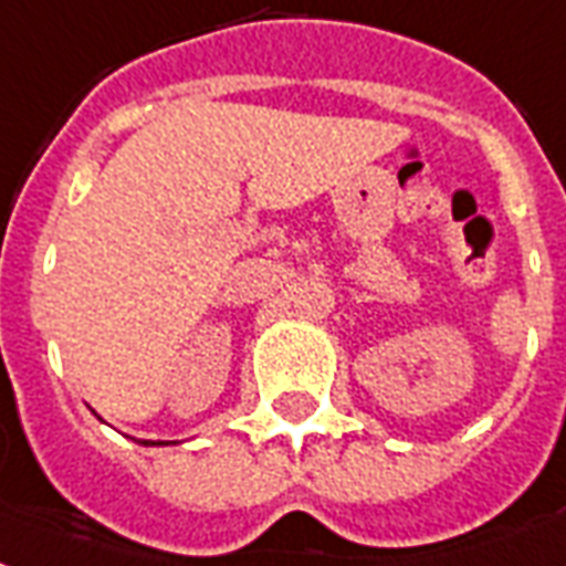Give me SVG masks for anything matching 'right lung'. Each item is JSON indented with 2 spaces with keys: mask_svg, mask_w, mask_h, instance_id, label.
<instances>
[{
  "mask_svg": "<svg viewBox=\"0 0 566 566\" xmlns=\"http://www.w3.org/2000/svg\"><path fill=\"white\" fill-rule=\"evenodd\" d=\"M144 447H163V440L156 443V440H144Z\"/></svg>",
  "mask_w": 566,
  "mask_h": 566,
  "instance_id": "obj_1",
  "label": "right lung"
}]
</instances>
